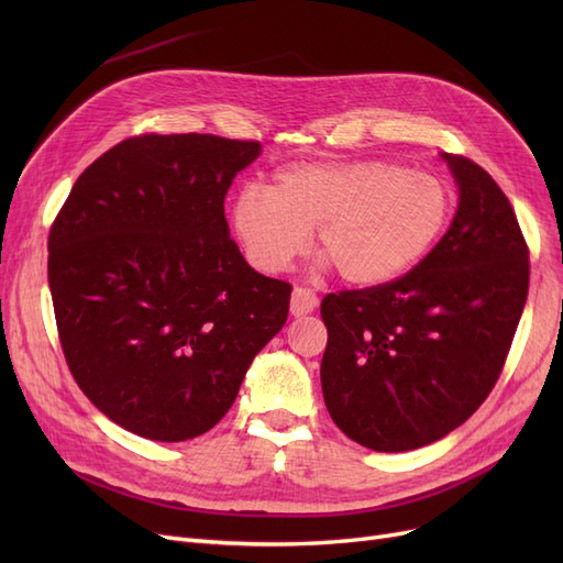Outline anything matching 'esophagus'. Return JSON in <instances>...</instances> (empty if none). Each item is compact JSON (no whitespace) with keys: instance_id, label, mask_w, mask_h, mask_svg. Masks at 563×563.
Segmentation results:
<instances>
[{"instance_id":"obj_1","label":"esophagus","mask_w":563,"mask_h":563,"mask_svg":"<svg viewBox=\"0 0 563 563\" xmlns=\"http://www.w3.org/2000/svg\"><path fill=\"white\" fill-rule=\"evenodd\" d=\"M317 305H319V298L312 288H305V286L294 288V296H291V314L294 317H305V314L314 312Z\"/></svg>"}]
</instances>
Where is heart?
Returning <instances> with one entry per match:
<instances>
[{"label": "heart", "mask_w": 563, "mask_h": 563, "mask_svg": "<svg viewBox=\"0 0 563 563\" xmlns=\"http://www.w3.org/2000/svg\"><path fill=\"white\" fill-rule=\"evenodd\" d=\"M449 185L389 159L312 162L279 168L263 190L232 203V230L263 272L291 265L314 228V249L352 286L401 277L446 232Z\"/></svg>", "instance_id": "1"}]
</instances>
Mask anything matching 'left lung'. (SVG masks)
Here are the masks:
<instances>
[{
  "label": "left lung",
  "instance_id": "left-lung-1",
  "mask_svg": "<svg viewBox=\"0 0 563 563\" xmlns=\"http://www.w3.org/2000/svg\"><path fill=\"white\" fill-rule=\"evenodd\" d=\"M441 157L460 201L439 244L395 282L321 300L323 401L352 441L380 453L428 446L484 404L528 296L512 203L479 164Z\"/></svg>",
  "mask_w": 563,
  "mask_h": 563
}]
</instances>
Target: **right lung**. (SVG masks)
I'll return each mask as SVG.
<instances>
[{
    "label": "right lung",
    "instance_id": "obj_1",
    "mask_svg": "<svg viewBox=\"0 0 563 563\" xmlns=\"http://www.w3.org/2000/svg\"><path fill=\"white\" fill-rule=\"evenodd\" d=\"M258 141L145 133L100 155L48 232L67 368L91 404L152 441L209 432L288 317L291 284L230 240L225 195Z\"/></svg>",
    "mask_w": 563,
    "mask_h": 563
}]
</instances>
